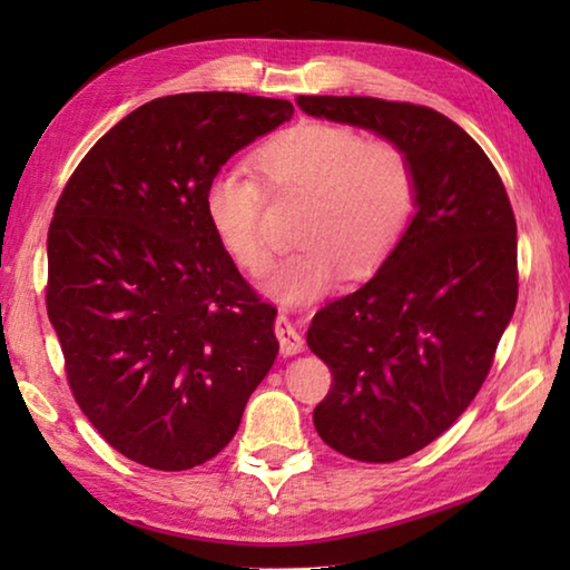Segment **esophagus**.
<instances>
[{
	"instance_id": "34e87169",
	"label": "esophagus",
	"mask_w": 570,
	"mask_h": 570,
	"mask_svg": "<svg viewBox=\"0 0 570 570\" xmlns=\"http://www.w3.org/2000/svg\"><path fill=\"white\" fill-rule=\"evenodd\" d=\"M274 332H276V340H278V346H282L284 356H292V354H298L304 350V336L298 334V330L292 324V320H288L286 314L276 316Z\"/></svg>"
}]
</instances>
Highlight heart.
<instances>
[{
  "mask_svg": "<svg viewBox=\"0 0 570 570\" xmlns=\"http://www.w3.org/2000/svg\"><path fill=\"white\" fill-rule=\"evenodd\" d=\"M254 160L274 196L306 198L296 226L302 246L266 278V292L284 304L316 302L342 274L372 276L400 246L417 210V170L404 148L366 140L352 125L304 120L258 148ZM264 181L248 168L226 166L204 190L210 230L246 274H262L272 258Z\"/></svg>",
  "mask_w": 570,
  "mask_h": 570,
  "instance_id": "obj_1",
  "label": "heart"
}]
</instances>
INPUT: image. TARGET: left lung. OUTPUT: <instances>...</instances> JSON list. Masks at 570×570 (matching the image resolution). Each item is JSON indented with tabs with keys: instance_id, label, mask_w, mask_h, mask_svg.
<instances>
[{
	"instance_id": "1",
	"label": "left lung",
	"mask_w": 570,
	"mask_h": 570,
	"mask_svg": "<svg viewBox=\"0 0 570 570\" xmlns=\"http://www.w3.org/2000/svg\"><path fill=\"white\" fill-rule=\"evenodd\" d=\"M296 102L397 142L417 170V214L400 246L306 332L332 372L314 410L320 438L352 460L394 462L438 440L493 366L518 302L513 206L482 148L438 110L356 95Z\"/></svg>"
}]
</instances>
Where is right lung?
Here are the masks:
<instances>
[{"label": "right lung", "instance_id": "1", "mask_svg": "<svg viewBox=\"0 0 570 570\" xmlns=\"http://www.w3.org/2000/svg\"><path fill=\"white\" fill-rule=\"evenodd\" d=\"M294 105L244 92L150 100L95 142L47 234V316L75 402L110 448L188 470L236 435L276 360L262 302L210 230V176Z\"/></svg>", "mask_w": 570, "mask_h": 570}]
</instances>
